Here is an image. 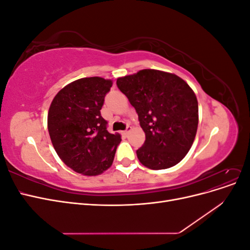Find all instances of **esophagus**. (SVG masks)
Listing matches in <instances>:
<instances>
[{
    "label": "esophagus",
    "mask_w": 250,
    "mask_h": 250,
    "mask_svg": "<svg viewBox=\"0 0 250 250\" xmlns=\"http://www.w3.org/2000/svg\"><path fill=\"white\" fill-rule=\"evenodd\" d=\"M131 130H132V127H131V126H127V129L123 131V134H124V135H128Z\"/></svg>",
    "instance_id": "esophagus-1"
}]
</instances>
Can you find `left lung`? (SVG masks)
Segmentation results:
<instances>
[{"label": "left lung", "instance_id": "left-lung-1", "mask_svg": "<svg viewBox=\"0 0 250 250\" xmlns=\"http://www.w3.org/2000/svg\"><path fill=\"white\" fill-rule=\"evenodd\" d=\"M145 132L139 161L152 170L177 165L191 149L198 127V101L177 75L145 69L117 79Z\"/></svg>", "mask_w": 250, "mask_h": 250}]
</instances>
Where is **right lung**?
Listing matches in <instances>:
<instances>
[{
	"instance_id": "add662e5",
	"label": "right lung",
	"mask_w": 250,
	"mask_h": 250,
	"mask_svg": "<svg viewBox=\"0 0 250 250\" xmlns=\"http://www.w3.org/2000/svg\"><path fill=\"white\" fill-rule=\"evenodd\" d=\"M112 80L86 77L65 85L53 99L48 130L56 153L67 167L85 176H96L112 165L119 133L107 131L101 117L104 97Z\"/></svg>"
}]
</instances>
